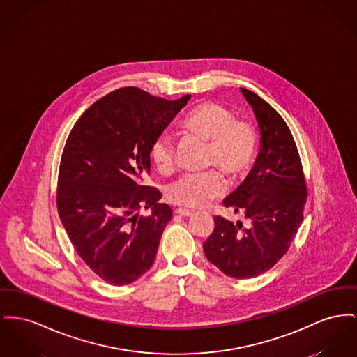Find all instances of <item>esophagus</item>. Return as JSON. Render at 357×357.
Instances as JSON below:
<instances>
[{"label": "esophagus", "instance_id": "1", "mask_svg": "<svg viewBox=\"0 0 357 357\" xmlns=\"http://www.w3.org/2000/svg\"><path fill=\"white\" fill-rule=\"evenodd\" d=\"M175 213H176L178 215H182V217H189V215L192 214L191 210L183 209V208H178V209L175 210Z\"/></svg>", "mask_w": 357, "mask_h": 357}]
</instances>
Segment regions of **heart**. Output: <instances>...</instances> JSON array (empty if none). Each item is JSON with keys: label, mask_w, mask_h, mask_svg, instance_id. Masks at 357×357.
<instances>
[{"label": "heart", "mask_w": 357, "mask_h": 357, "mask_svg": "<svg viewBox=\"0 0 357 357\" xmlns=\"http://www.w3.org/2000/svg\"><path fill=\"white\" fill-rule=\"evenodd\" d=\"M182 126L201 139L209 142L206 165L217 166L233 181L243 178L256 159L257 133L255 128L236 116L225 106L202 102L185 116ZM149 156L155 167L168 174L175 165V140L163 132L155 137L149 148ZM225 189L224 179L217 169L198 174H186L167 190L169 202L201 208L220 197Z\"/></svg>", "instance_id": "b5f03b06"}]
</instances>
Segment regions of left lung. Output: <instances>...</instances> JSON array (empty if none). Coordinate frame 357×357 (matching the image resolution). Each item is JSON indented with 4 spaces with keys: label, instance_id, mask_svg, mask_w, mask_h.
I'll list each match as a JSON object with an SVG mask.
<instances>
[{
    "label": "left lung",
    "instance_id": "8db88e82",
    "mask_svg": "<svg viewBox=\"0 0 357 357\" xmlns=\"http://www.w3.org/2000/svg\"><path fill=\"white\" fill-rule=\"evenodd\" d=\"M241 93L260 128V152L250 175L224 199V205L234 213L241 211L250 227L215 215L204 252L225 275L250 279L273 268L289 251L303 220L307 190L286 121L251 90L241 87Z\"/></svg>",
    "mask_w": 357,
    "mask_h": 357
}]
</instances>
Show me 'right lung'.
Wrapping results in <instances>:
<instances>
[{"instance_id": "add662e5", "label": "right lung", "mask_w": 357, "mask_h": 357, "mask_svg": "<svg viewBox=\"0 0 357 357\" xmlns=\"http://www.w3.org/2000/svg\"><path fill=\"white\" fill-rule=\"evenodd\" d=\"M137 87L114 90L90 106L64 146L56 206L79 257L106 283L124 286L152 266L172 210L144 186L149 148L188 105ZM140 207L153 208L147 218Z\"/></svg>"}]
</instances>
